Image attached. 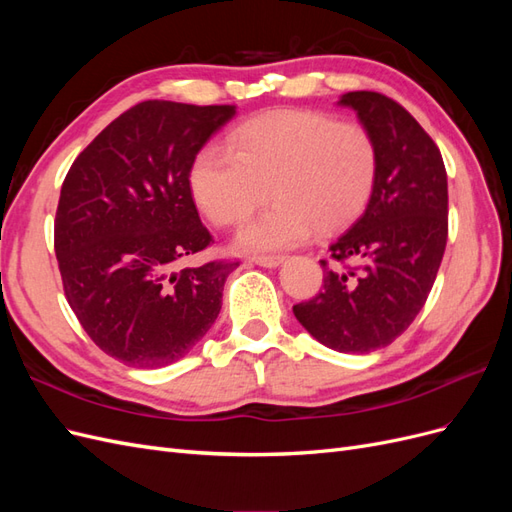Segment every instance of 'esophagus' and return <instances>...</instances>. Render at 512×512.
Instances as JSON below:
<instances>
[{
	"instance_id": "esophagus-1",
	"label": "esophagus",
	"mask_w": 512,
	"mask_h": 512,
	"mask_svg": "<svg viewBox=\"0 0 512 512\" xmlns=\"http://www.w3.org/2000/svg\"><path fill=\"white\" fill-rule=\"evenodd\" d=\"M250 262H254V265L258 267H267V269H275L280 267L284 262V256H252Z\"/></svg>"
}]
</instances>
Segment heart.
I'll return each instance as SVG.
<instances>
[{
    "mask_svg": "<svg viewBox=\"0 0 512 512\" xmlns=\"http://www.w3.org/2000/svg\"><path fill=\"white\" fill-rule=\"evenodd\" d=\"M378 175V149L359 123L318 111H275L228 134V151H196L188 183L218 226L243 222L267 194L275 203L245 224L243 250H284L312 228L331 232L363 211Z\"/></svg>",
    "mask_w": 512,
    "mask_h": 512,
    "instance_id": "heart-1",
    "label": "heart"
}]
</instances>
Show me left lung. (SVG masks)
<instances>
[{"label": "left lung", "instance_id": "obj_1", "mask_svg": "<svg viewBox=\"0 0 512 512\" xmlns=\"http://www.w3.org/2000/svg\"><path fill=\"white\" fill-rule=\"evenodd\" d=\"M350 106L378 149L363 215L320 260L324 286L292 307L305 331L337 352L389 346L425 305L448 237V183L438 145L395 100L350 91Z\"/></svg>", "mask_w": 512, "mask_h": 512}]
</instances>
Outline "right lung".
Masks as SVG:
<instances>
[{
  "mask_svg": "<svg viewBox=\"0 0 512 512\" xmlns=\"http://www.w3.org/2000/svg\"><path fill=\"white\" fill-rule=\"evenodd\" d=\"M237 106L147 100L91 141L61 185L55 254L72 312L130 367L183 359L218 318L239 262L175 267L211 245L188 183L192 158Z\"/></svg>",
  "mask_w": 512,
  "mask_h": 512,
  "instance_id": "right-lung-1",
  "label": "right lung"
}]
</instances>
